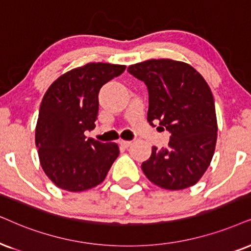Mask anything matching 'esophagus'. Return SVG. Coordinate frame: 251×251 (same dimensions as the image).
Segmentation results:
<instances>
[{
	"instance_id": "1",
	"label": "esophagus",
	"mask_w": 251,
	"mask_h": 251,
	"mask_svg": "<svg viewBox=\"0 0 251 251\" xmlns=\"http://www.w3.org/2000/svg\"><path fill=\"white\" fill-rule=\"evenodd\" d=\"M119 144L123 146V147H125V148H127V147H129V146L132 145V141H126V140H120L119 141Z\"/></svg>"
}]
</instances>
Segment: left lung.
I'll return each instance as SVG.
<instances>
[{
  "label": "left lung",
  "instance_id": "obj_1",
  "mask_svg": "<svg viewBox=\"0 0 251 251\" xmlns=\"http://www.w3.org/2000/svg\"><path fill=\"white\" fill-rule=\"evenodd\" d=\"M127 71L147 85L149 124L160 123L171 134L167 148L154 146L151 157L142 162L146 177L167 190L195 185L210 166L217 144L210 87L188 63L170 59L147 60Z\"/></svg>",
  "mask_w": 251,
  "mask_h": 251
}]
</instances>
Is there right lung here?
I'll use <instances>...</instances> for the list:
<instances>
[{
  "instance_id": "right-lung-1",
  "label": "right lung",
  "mask_w": 251,
  "mask_h": 251,
  "mask_svg": "<svg viewBox=\"0 0 251 251\" xmlns=\"http://www.w3.org/2000/svg\"><path fill=\"white\" fill-rule=\"evenodd\" d=\"M125 68L87 63L56 78L44 95L36 146L41 168L58 188L71 192L95 188L118 157V145L87 139L84 132L96 127L100 88Z\"/></svg>"
}]
</instances>
